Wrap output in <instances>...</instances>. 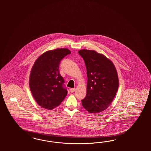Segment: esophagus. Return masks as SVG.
<instances>
[{"label":"esophagus","mask_w":151,"mask_h":151,"mask_svg":"<svg viewBox=\"0 0 151 151\" xmlns=\"http://www.w3.org/2000/svg\"><path fill=\"white\" fill-rule=\"evenodd\" d=\"M70 90L71 92H73L75 91V88H71L70 89Z\"/></svg>","instance_id":"34e87169"}]
</instances>
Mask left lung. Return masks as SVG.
I'll return each instance as SVG.
<instances>
[{
	"label": "left lung",
	"mask_w": 151,
	"mask_h": 151,
	"mask_svg": "<svg viewBox=\"0 0 151 151\" xmlns=\"http://www.w3.org/2000/svg\"><path fill=\"white\" fill-rule=\"evenodd\" d=\"M79 54L84 60L87 70V93L82 106L92 114L107 109L119 88V77L114 64L96 51L82 49Z\"/></svg>",
	"instance_id": "obj_1"
}]
</instances>
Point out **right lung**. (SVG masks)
Here are the masks:
<instances>
[{"label":"right lung","mask_w":151,"mask_h":151,"mask_svg":"<svg viewBox=\"0 0 151 151\" xmlns=\"http://www.w3.org/2000/svg\"><path fill=\"white\" fill-rule=\"evenodd\" d=\"M71 51L66 48L47 51L35 61L29 77L32 96L41 107L52 110L58 106L68 94L64 80L60 74L61 60Z\"/></svg>","instance_id":"right-lung-1"}]
</instances>
